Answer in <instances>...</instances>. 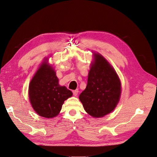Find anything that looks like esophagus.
<instances>
[{
  "label": "esophagus",
  "mask_w": 157,
  "mask_h": 157,
  "mask_svg": "<svg viewBox=\"0 0 157 157\" xmlns=\"http://www.w3.org/2000/svg\"><path fill=\"white\" fill-rule=\"evenodd\" d=\"M78 90H75L73 91V94L74 96H77L78 95Z\"/></svg>",
  "instance_id": "34e87169"
}]
</instances>
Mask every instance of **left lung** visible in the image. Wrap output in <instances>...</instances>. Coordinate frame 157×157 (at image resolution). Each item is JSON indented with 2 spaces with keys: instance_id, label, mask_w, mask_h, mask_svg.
<instances>
[{
  "instance_id": "obj_1",
  "label": "left lung",
  "mask_w": 157,
  "mask_h": 157,
  "mask_svg": "<svg viewBox=\"0 0 157 157\" xmlns=\"http://www.w3.org/2000/svg\"><path fill=\"white\" fill-rule=\"evenodd\" d=\"M86 89L79 99L85 111L95 118L114 110L120 100L121 83L115 70L102 55L93 53Z\"/></svg>"
}]
</instances>
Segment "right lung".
<instances>
[{
    "label": "right lung",
    "instance_id": "add662e5",
    "mask_svg": "<svg viewBox=\"0 0 157 157\" xmlns=\"http://www.w3.org/2000/svg\"><path fill=\"white\" fill-rule=\"evenodd\" d=\"M45 59L34 75L29 85V98L39 115L51 118L57 116L62 104L72 92L59 84V78L52 66Z\"/></svg>",
    "mask_w": 157,
    "mask_h": 157
}]
</instances>
